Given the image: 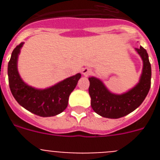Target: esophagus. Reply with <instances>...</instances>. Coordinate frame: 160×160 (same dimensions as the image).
<instances>
[{"mask_svg":"<svg viewBox=\"0 0 160 160\" xmlns=\"http://www.w3.org/2000/svg\"><path fill=\"white\" fill-rule=\"evenodd\" d=\"M91 73H92V71H91V70L89 69V68H85V69H83L82 70L83 75L85 76H89Z\"/></svg>","mask_w":160,"mask_h":160,"instance_id":"1","label":"esophagus"}]
</instances>
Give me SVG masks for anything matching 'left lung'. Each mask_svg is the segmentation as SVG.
I'll use <instances>...</instances> for the list:
<instances>
[{
  "instance_id": "obj_1",
  "label": "left lung",
  "mask_w": 160,
  "mask_h": 160,
  "mask_svg": "<svg viewBox=\"0 0 160 160\" xmlns=\"http://www.w3.org/2000/svg\"><path fill=\"white\" fill-rule=\"evenodd\" d=\"M143 62L140 81L132 90L121 95L111 94L100 80L89 78V94L91 98L90 105L101 116L108 118H118L134 111L142 104L149 92L152 78V67L147 50L142 46L135 48Z\"/></svg>"
}]
</instances>
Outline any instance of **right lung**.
<instances>
[{"instance_id":"add662e5","label":"right lung","mask_w":160,"mask_h":160,"mask_svg":"<svg viewBox=\"0 0 160 160\" xmlns=\"http://www.w3.org/2000/svg\"><path fill=\"white\" fill-rule=\"evenodd\" d=\"M23 42L13 49L8 64L9 88L20 105L32 114L51 117L62 112L67 107L70 93L74 90L81 73L68 78L50 88L37 90L29 87L20 78L17 68L18 57Z\"/></svg>"}]
</instances>
